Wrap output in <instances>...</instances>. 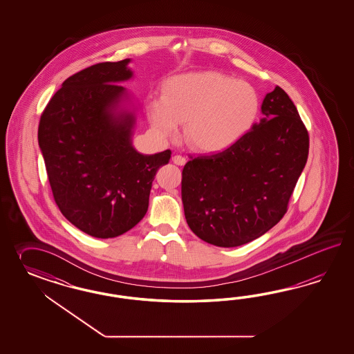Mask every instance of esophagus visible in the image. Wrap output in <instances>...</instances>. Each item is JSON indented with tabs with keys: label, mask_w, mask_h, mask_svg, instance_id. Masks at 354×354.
Here are the masks:
<instances>
[{
	"label": "esophagus",
	"mask_w": 354,
	"mask_h": 354,
	"mask_svg": "<svg viewBox=\"0 0 354 354\" xmlns=\"http://www.w3.org/2000/svg\"><path fill=\"white\" fill-rule=\"evenodd\" d=\"M172 162L175 163V165H178V166H183V165H185V162L187 160L183 157V156H179V154H175L174 157H172Z\"/></svg>",
	"instance_id": "obj_1"
}]
</instances>
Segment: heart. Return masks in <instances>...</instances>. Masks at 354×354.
<instances>
[{
    "mask_svg": "<svg viewBox=\"0 0 354 354\" xmlns=\"http://www.w3.org/2000/svg\"><path fill=\"white\" fill-rule=\"evenodd\" d=\"M259 111L254 86L216 71L174 76L162 98L148 104L150 124L161 138H175L185 123L187 142L203 153L232 148L256 126Z\"/></svg>",
    "mask_w": 354,
    "mask_h": 354,
    "instance_id": "1",
    "label": "heart"
}]
</instances>
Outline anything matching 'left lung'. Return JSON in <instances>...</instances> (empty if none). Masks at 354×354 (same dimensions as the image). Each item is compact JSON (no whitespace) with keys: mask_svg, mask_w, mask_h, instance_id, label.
<instances>
[{"mask_svg":"<svg viewBox=\"0 0 354 354\" xmlns=\"http://www.w3.org/2000/svg\"><path fill=\"white\" fill-rule=\"evenodd\" d=\"M261 111L263 118L232 148L183 169L187 223L216 247L244 245L277 225L308 161L309 135L290 96L275 86Z\"/></svg>","mask_w":354,"mask_h":354,"instance_id":"1","label":"left lung"}]
</instances>
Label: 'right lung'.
<instances>
[{"label":"right lung","mask_w":354,"mask_h":354,"mask_svg":"<svg viewBox=\"0 0 354 354\" xmlns=\"http://www.w3.org/2000/svg\"><path fill=\"white\" fill-rule=\"evenodd\" d=\"M129 62L93 64L66 79L37 132L55 204L68 222L98 239L139 223L156 172L171 157L169 149L141 154L132 145L138 107L120 86L133 76Z\"/></svg>","instance_id":"1"}]
</instances>
